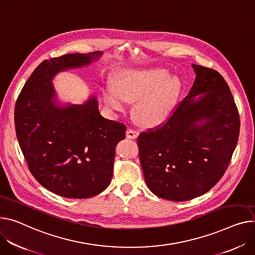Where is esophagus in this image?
Instances as JSON below:
<instances>
[{
	"mask_svg": "<svg viewBox=\"0 0 255 255\" xmlns=\"http://www.w3.org/2000/svg\"><path fill=\"white\" fill-rule=\"evenodd\" d=\"M139 132L136 131V130H133V129H128L126 131V137L127 138H130V139H135L137 138Z\"/></svg>",
	"mask_w": 255,
	"mask_h": 255,
	"instance_id": "obj_1",
	"label": "esophagus"
}]
</instances>
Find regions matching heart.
Returning <instances> with one entry per match:
<instances>
[{"instance_id":"obj_1","label":"heart","mask_w":255,"mask_h":255,"mask_svg":"<svg viewBox=\"0 0 255 255\" xmlns=\"http://www.w3.org/2000/svg\"><path fill=\"white\" fill-rule=\"evenodd\" d=\"M167 78L168 73L163 70H122L116 76V88L105 87L104 100L115 112L125 111L126 101L135 103L134 116L138 124L157 127L171 116L180 93V81Z\"/></svg>"}]
</instances>
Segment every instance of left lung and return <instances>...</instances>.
<instances>
[{
	"instance_id": "1",
	"label": "left lung",
	"mask_w": 255,
	"mask_h": 255,
	"mask_svg": "<svg viewBox=\"0 0 255 255\" xmlns=\"http://www.w3.org/2000/svg\"><path fill=\"white\" fill-rule=\"evenodd\" d=\"M193 87L170 119L137 138L144 180L156 196L188 201L225 174L239 138L240 118L225 79L192 64Z\"/></svg>"
}]
</instances>
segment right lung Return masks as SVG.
<instances>
[{"instance_id":"add662e5","label":"right lung","mask_w":255,"mask_h":255,"mask_svg":"<svg viewBox=\"0 0 255 255\" xmlns=\"http://www.w3.org/2000/svg\"><path fill=\"white\" fill-rule=\"evenodd\" d=\"M103 52L66 54L44 60L17 98L16 136L28 169L50 192L64 198H91L108 188L116 146L126 126L100 115L95 95L82 105L60 104L52 80L87 66Z\"/></svg>"}]
</instances>
